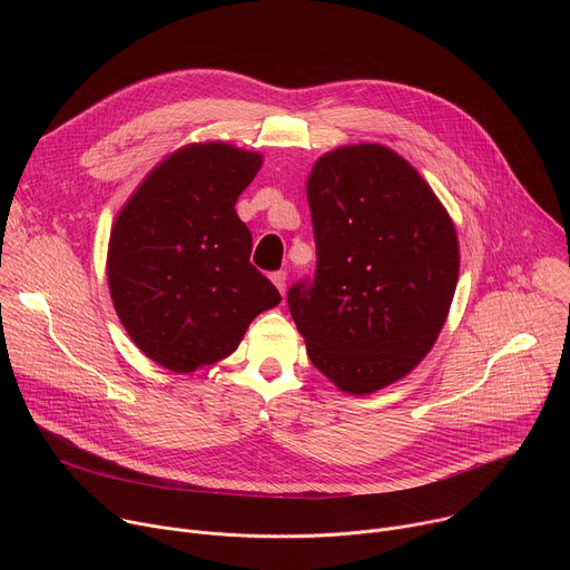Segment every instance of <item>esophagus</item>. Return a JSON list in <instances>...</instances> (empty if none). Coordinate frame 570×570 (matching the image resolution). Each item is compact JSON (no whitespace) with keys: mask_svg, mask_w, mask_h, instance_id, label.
Returning <instances> with one entry per match:
<instances>
[{"mask_svg":"<svg viewBox=\"0 0 570 570\" xmlns=\"http://www.w3.org/2000/svg\"><path fill=\"white\" fill-rule=\"evenodd\" d=\"M271 279H273V284L279 288V293L284 295V293H286V273H284V271H277V273L271 275Z\"/></svg>","mask_w":570,"mask_h":570,"instance_id":"obj_1","label":"esophagus"}]
</instances>
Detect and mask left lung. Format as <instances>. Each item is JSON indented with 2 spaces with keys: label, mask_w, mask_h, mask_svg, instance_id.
<instances>
[{
  "label": "left lung",
  "mask_w": 570,
  "mask_h": 570,
  "mask_svg": "<svg viewBox=\"0 0 570 570\" xmlns=\"http://www.w3.org/2000/svg\"><path fill=\"white\" fill-rule=\"evenodd\" d=\"M306 198L315 273L288 288V308L311 363L370 394L438 341L458 284L455 227L424 178L379 144L322 155Z\"/></svg>",
  "instance_id": "8db88e82"
}]
</instances>
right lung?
Wrapping results in <instances>:
<instances>
[{
  "label": "right lung",
  "instance_id": "1",
  "mask_svg": "<svg viewBox=\"0 0 570 570\" xmlns=\"http://www.w3.org/2000/svg\"><path fill=\"white\" fill-rule=\"evenodd\" d=\"M262 155L189 144L155 167L115 220L108 284L132 343L157 365L194 372L227 358L250 322L282 302L250 264L234 209Z\"/></svg>",
  "mask_w": 570,
  "mask_h": 570
}]
</instances>
